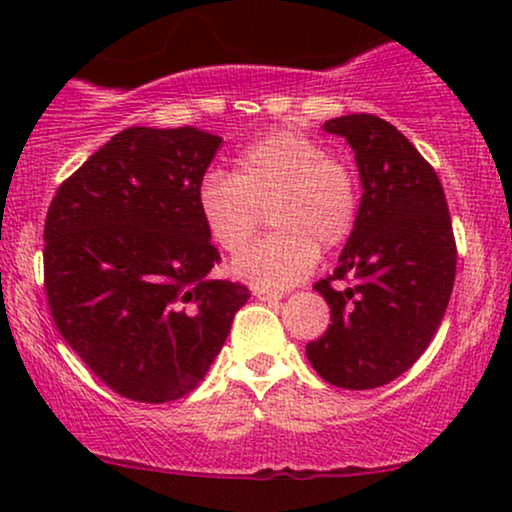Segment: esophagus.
Listing matches in <instances>:
<instances>
[{
    "label": "esophagus",
    "instance_id": "1",
    "mask_svg": "<svg viewBox=\"0 0 512 512\" xmlns=\"http://www.w3.org/2000/svg\"><path fill=\"white\" fill-rule=\"evenodd\" d=\"M252 293H255V296L260 298V301H267V303H276V301H281V298H284V293L267 291V289H255Z\"/></svg>",
    "mask_w": 512,
    "mask_h": 512
}]
</instances>
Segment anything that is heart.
I'll use <instances>...</instances> for the list:
<instances>
[{
    "label": "heart",
    "instance_id": "1",
    "mask_svg": "<svg viewBox=\"0 0 512 512\" xmlns=\"http://www.w3.org/2000/svg\"><path fill=\"white\" fill-rule=\"evenodd\" d=\"M197 214L223 252L255 238L264 214L272 236L233 260L231 272L257 289H286L315 269L316 248L332 250L354 231L361 190L354 168L327 156L317 139L274 129L236 158L233 175L211 170L195 192Z\"/></svg>",
    "mask_w": 512,
    "mask_h": 512
}]
</instances>
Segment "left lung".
<instances>
[{
    "label": "left lung",
    "instance_id": "1",
    "mask_svg": "<svg viewBox=\"0 0 512 512\" xmlns=\"http://www.w3.org/2000/svg\"><path fill=\"white\" fill-rule=\"evenodd\" d=\"M322 129L354 149L363 195L337 269L313 286L332 325L305 356L330 385L373 390L414 366L448 308L457 264L448 202L436 170L390 122L361 113Z\"/></svg>",
    "mask_w": 512,
    "mask_h": 512
}]
</instances>
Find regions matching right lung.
Listing matches in <instances>:
<instances>
[{"instance_id":"right-lung-1","label":"right lung","mask_w":512,"mask_h":512,"mask_svg":"<svg viewBox=\"0 0 512 512\" xmlns=\"http://www.w3.org/2000/svg\"><path fill=\"white\" fill-rule=\"evenodd\" d=\"M221 142L197 127L122 129L48 209L45 291L57 330L134 402L195 390L250 298L209 276L221 257L195 204Z\"/></svg>"}]
</instances>
